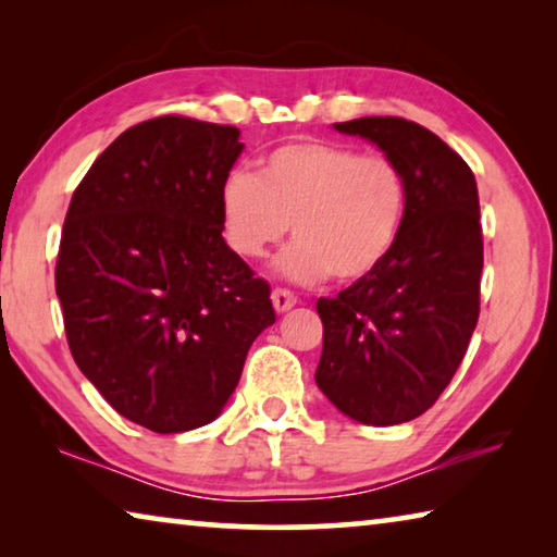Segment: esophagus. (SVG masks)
<instances>
[{
  "mask_svg": "<svg viewBox=\"0 0 557 557\" xmlns=\"http://www.w3.org/2000/svg\"><path fill=\"white\" fill-rule=\"evenodd\" d=\"M297 305V297L292 295L289 289H282V287H277V289H272V307H275V312L277 314H285V312H289L292 307Z\"/></svg>",
  "mask_w": 557,
  "mask_h": 557,
  "instance_id": "34e87169",
  "label": "esophagus"
}]
</instances>
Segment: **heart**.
<instances>
[{
    "instance_id": "1",
    "label": "heart",
    "mask_w": 557,
    "mask_h": 557,
    "mask_svg": "<svg viewBox=\"0 0 557 557\" xmlns=\"http://www.w3.org/2000/svg\"><path fill=\"white\" fill-rule=\"evenodd\" d=\"M221 233L240 260L265 258L289 233L277 272L301 285L371 277L398 240L405 215L400 169L385 157L305 139L272 149L258 176L235 169L219 188Z\"/></svg>"
}]
</instances>
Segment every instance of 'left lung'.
Instances as JSON below:
<instances>
[{
    "label": "left lung",
    "instance_id": "8db88e82",
    "mask_svg": "<svg viewBox=\"0 0 557 557\" xmlns=\"http://www.w3.org/2000/svg\"><path fill=\"white\" fill-rule=\"evenodd\" d=\"M400 169L405 215L391 256L317 312L324 346L314 381L338 412L373 428L435 405L467 354L484 268L471 169L435 132L403 117L336 122Z\"/></svg>",
    "mask_w": 557,
    "mask_h": 557
}]
</instances>
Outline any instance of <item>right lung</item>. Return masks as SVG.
I'll use <instances>...</instances> for the list:
<instances>
[{
    "instance_id": "obj_1",
    "label": "right lung",
    "mask_w": 557,
    "mask_h": 557,
    "mask_svg": "<svg viewBox=\"0 0 557 557\" xmlns=\"http://www.w3.org/2000/svg\"><path fill=\"white\" fill-rule=\"evenodd\" d=\"M240 129L166 115L129 127L75 188L55 295L83 375L159 435L209 425L275 324L270 285L231 252L219 188Z\"/></svg>"
}]
</instances>
